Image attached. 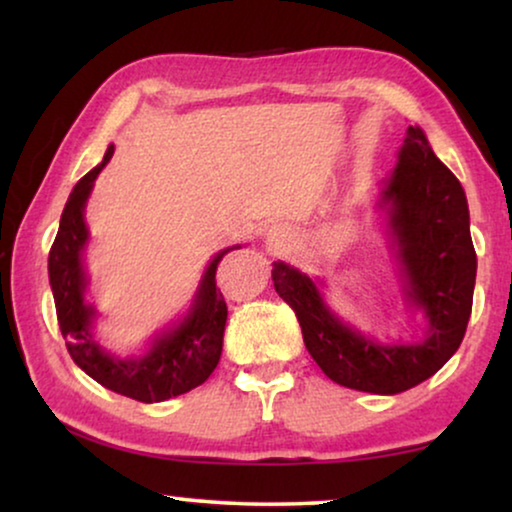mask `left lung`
<instances>
[{
	"instance_id": "left-lung-1",
	"label": "left lung",
	"mask_w": 512,
	"mask_h": 512,
	"mask_svg": "<svg viewBox=\"0 0 512 512\" xmlns=\"http://www.w3.org/2000/svg\"><path fill=\"white\" fill-rule=\"evenodd\" d=\"M377 205L387 209L405 298L426 317L424 340L380 345L326 305L321 282L282 261L272 263V282L296 312L307 352L326 377L342 387L391 396L429 380L459 349L471 317L478 261L464 188L417 125L405 132Z\"/></svg>"
}]
</instances>
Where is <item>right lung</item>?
Wrapping results in <instances>:
<instances>
[{
    "label": "right lung",
    "mask_w": 512,
    "mask_h": 512,
    "mask_svg": "<svg viewBox=\"0 0 512 512\" xmlns=\"http://www.w3.org/2000/svg\"><path fill=\"white\" fill-rule=\"evenodd\" d=\"M114 156V144L104 153L102 163L93 167L74 191L60 216V228L48 254V279H51L55 312L67 352L83 373L116 394L135 398L142 403H160L172 396L200 387L214 373L221 359L223 331H226L228 307L216 289V268L228 251L223 249L212 258L202 275L191 310L177 326L156 335L142 356L118 359L100 347L93 335L95 307L86 303L88 277L83 270V249L88 244V228L83 209L97 174Z\"/></svg>",
    "instance_id": "add662e5"
}]
</instances>
